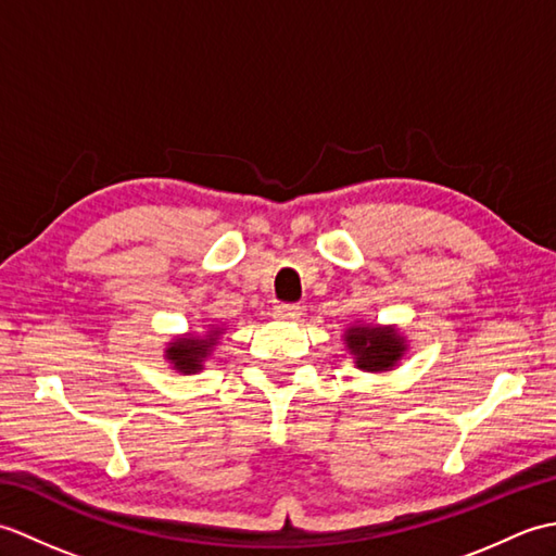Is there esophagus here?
I'll use <instances>...</instances> for the list:
<instances>
[{"mask_svg":"<svg viewBox=\"0 0 556 556\" xmlns=\"http://www.w3.org/2000/svg\"><path fill=\"white\" fill-rule=\"evenodd\" d=\"M271 315H275L277 320H281V323H291V320H299L301 308H299V305H293V303H279V305H275V308H271Z\"/></svg>","mask_w":556,"mask_h":556,"instance_id":"obj_1","label":"esophagus"}]
</instances>
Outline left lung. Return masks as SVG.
Returning <instances> with one entry per match:
<instances>
[{
	"label": "left lung",
	"instance_id": "1",
	"mask_svg": "<svg viewBox=\"0 0 556 556\" xmlns=\"http://www.w3.org/2000/svg\"><path fill=\"white\" fill-rule=\"evenodd\" d=\"M344 341L358 368L368 372L392 370L406 353V339L396 327L353 325L346 329Z\"/></svg>",
	"mask_w": 556,
	"mask_h": 556
}]
</instances>
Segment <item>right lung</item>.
I'll return each instance as SVG.
<instances>
[{"mask_svg": "<svg viewBox=\"0 0 556 556\" xmlns=\"http://www.w3.org/2000/svg\"><path fill=\"white\" fill-rule=\"evenodd\" d=\"M219 334L222 329L212 325L205 337L188 334V337L174 339L167 346V361L174 365V370H179L184 375H193L198 370H203V361L210 356L212 346L217 344Z\"/></svg>", "mask_w": 556, "mask_h": 556, "instance_id": "add662e5", "label": "right lung"}]
</instances>
